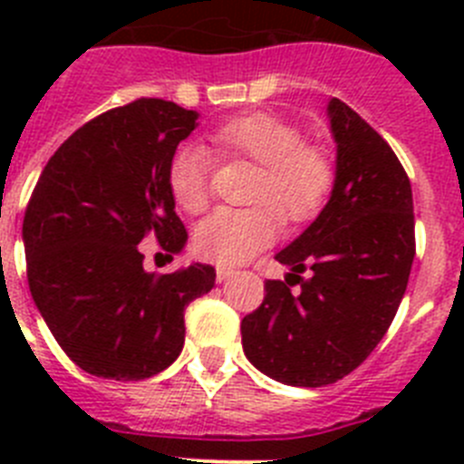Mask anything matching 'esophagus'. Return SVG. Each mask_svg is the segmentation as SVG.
<instances>
[{"instance_id": "34e87169", "label": "esophagus", "mask_w": 464, "mask_h": 464, "mask_svg": "<svg viewBox=\"0 0 464 464\" xmlns=\"http://www.w3.org/2000/svg\"><path fill=\"white\" fill-rule=\"evenodd\" d=\"M232 274H235V269H232V267H223V265H220V267L216 269V281H218V283L227 281V278L232 276Z\"/></svg>"}]
</instances>
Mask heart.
<instances>
[{"label":"heart","mask_w":464,"mask_h":464,"mask_svg":"<svg viewBox=\"0 0 464 464\" xmlns=\"http://www.w3.org/2000/svg\"><path fill=\"white\" fill-rule=\"evenodd\" d=\"M220 150L260 165L251 199L256 207L216 208L197 225L195 251L218 265H241L278 239L281 213L304 223L325 207L334 186V165L323 149L302 143L297 127L269 113L237 116L213 132ZM167 186L188 213L208 204V158L202 146L181 143L167 165Z\"/></svg>","instance_id":"obj_1"}]
</instances>
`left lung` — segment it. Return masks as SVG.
<instances>
[{
	"label": "left lung",
	"mask_w": 464,
	"mask_h": 464,
	"mask_svg": "<svg viewBox=\"0 0 464 464\" xmlns=\"http://www.w3.org/2000/svg\"><path fill=\"white\" fill-rule=\"evenodd\" d=\"M327 121L337 143L330 199L276 253L290 267L285 283H265V302L241 321L253 367L299 388L334 383L367 360L395 318L416 256L411 183L397 155L337 97Z\"/></svg>",
	"instance_id": "obj_1"
}]
</instances>
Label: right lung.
<instances>
[{"mask_svg": "<svg viewBox=\"0 0 464 464\" xmlns=\"http://www.w3.org/2000/svg\"><path fill=\"white\" fill-rule=\"evenodd\" d=\"M197 111L137 100L85 122L41 171L23 220L27 283L41 318L88 374L141 381L167 370L186 342L183 311L213 288L216 269L192 262L143 269L155 237L186 248L167 165L197 127Z\"/></svg>", "mask_w": 464, "mask_h": 464, "instance_id": "obj_1", "label": "right lung"}]
</instances>
